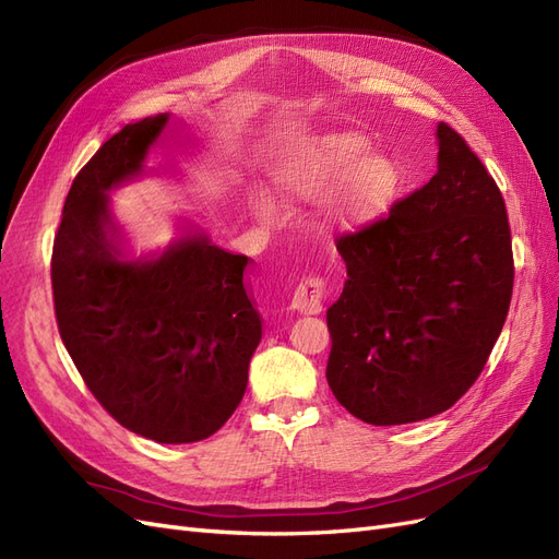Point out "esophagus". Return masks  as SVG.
<instances>
[{
    "mask_svg": "<svg viewBox=\"0 0 559 559\" xmlns=\"http://www.w3.org/2000/svg\"><path fill=\"white\" fill-rule=\"evenodd\" d=\"M326 300V282L321 277H306L294 292L292 298V310L300 314H319L324 310Z\"/></svg>",
    "mask_w": 559,
    "mask_h": 559,
    "instance_id": "1",
    "label": "esophagus"
}]
</instances>
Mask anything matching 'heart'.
<instances>
[{"instance_id":"1","label":"heart","mask_w":559,"mask_h":559,"mask_svg":"<svg viewBox=\"0 0 559 559\" xmlns=\"http://www.w3.org/2000/svg\"><path fill=\"white\" fill-rule=\"evenodd\" d=\"M370 142L357 132H341L319 140L302 151L280 175V189L286 198L298 202L331 200L347 186L341 202V216L347 224H366L382 216L401 189L399 165L386 156H368ZM253 212L263 222H277L275 202L257 195L251 202Z\"/></svg>"}]
</instances>
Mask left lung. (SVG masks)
Segmentation results:
<instances>
[{"mask_svg":"<svg viewBox=\"0 0 559 559\" xmlns=\"http://www.w3.org/2000/svg\"><path fill=\"white\" fill-rule=\"evenodd\" d=\"M438 173L386 216L337 238L345 289L326 312V380L368 425L443 413L478 380L513 296V249L497 181L438 123Z\"/></svg>","mask_w":559,"mask_h":559,"instance_id":"1","label":"left lung"}]
</instances>
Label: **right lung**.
<instances>
[{
    "label": "right lung",
    "mask_w": 559,
    "mask_h": 559,
    "mask_svg": "<svg viewBox=\"0 0 559 559\" xmlns=\"http://www.w3.org/2000/svg\"><path fill=\"white\" fill-rule=\"evenodd\" d=\"M170 114L118 130L64 198L50 282L62 343L99 405L156 443H195L238 408L261 314L249 259L189 235L156 259L126 261L107 193L142 173Z\"/></svg>",
    "instance_id": "obj_1"
}]
</instances>
